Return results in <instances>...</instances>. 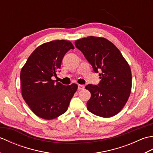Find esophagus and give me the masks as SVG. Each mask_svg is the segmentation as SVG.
Here are the masks:
<instances>
[{"instance_id": "obj_1", "label": "esophagus", "mask_w": 153, "mask_h": 153, "mask_svg": "<svg viewBox=\"0 0 153 153\" xmlns=\"http://www.w3.org/2000/svg\"><path fill=\"white\" fill-rule=\"evenodd\" d=\"M84 88H85V86H84L83 85H77V89L78 90H82V89H83Z\"/></svg>"}]
</instances>
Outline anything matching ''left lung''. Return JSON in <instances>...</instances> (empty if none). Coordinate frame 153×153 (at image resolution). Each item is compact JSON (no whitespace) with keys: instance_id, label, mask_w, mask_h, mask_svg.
Wrapping results in <instances>:
<instances>
[{"instance_id":"obj_1","label":"left lung","mask_w":153,"mask_h":153,"mask_svg":"<svg viewBox=\"0 0 153 153\" xmlns=\"http://www.w3.org/2000/svg\"><path fill=\"white\" fill-rule=\"evenodd\" d=\"M75 46L83 54L93 71L100 72L101 80L98 85L85 87L91 95L87 102V109L103 118L115 116L130 95L131 72L129 64L115 45L105 38H82L76 41Z\"/></svg>"}]
</instances>
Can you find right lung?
I'll list each match as a JSON object with an SVG mask.
<instances>
[{
  "instance_id": "add662e5",
  "label": "right lung",
  "mask_w": 153,
  "mask_h": 153,
  "mask_svg": "<svg viewBox=\"0 0 153 153\" xmlns=\"http://www.w3.org/2000/svg\"><path fill=\"white\" fill-rule=\"evenodd\" d=\"M74 48L69 41L44 43L32 53L22 68V97L32 111L41 118L53 120L66 112L77 91L76 83L66 86L52 79L60 71L65 54Z\"/></svg>"
}]
</instances>
